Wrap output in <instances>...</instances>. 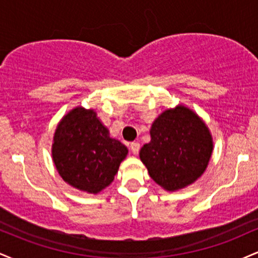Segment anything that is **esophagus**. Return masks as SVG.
Listing matches in <instances>:
<instances>
[{"instance_id":"34e87169","label":"esophagus","mask_w":258,"mask_h":258,"mask_svg":"<svg viewBox=\"0 0 258 258\" xmlns=\"http://www.w3.org/2000/svg\"><path fill=\"white\" fill-rule=\"evenodd\" d=\"M130 148H131V152L135 154V155H137L139 149H141V146H139V143H137V142H133V143H131V146H130Z\"/></svg>"}]
</instances>
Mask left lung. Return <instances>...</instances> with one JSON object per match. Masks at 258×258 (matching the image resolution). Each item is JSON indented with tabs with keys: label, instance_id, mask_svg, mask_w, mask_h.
Wrapping results in <instances>:
<instances>
[{
	"label": "left lung",
	"instance_id": "8db88e82",
	"mask_svg": "<svg viewBox=\"0 0 258 258\" xmlns=\"http://www.w3.org/2000/svg\"><path fill=\"white\" fill-rule=\"evenodd\" d=\"M150 142L139 152L149 176L167 191L193 184L203 176L211 159V132L197 112L178 104L154 120Z\"/></svg>",
	"mask_w": 258,
	"mask_h": 258
}]
</instances>
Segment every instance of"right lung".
I'll use <instances>...</instances> for the list:
<instances>
[{"mask_svg": "<svg viewBox=\"0 0 258 258\" xmlns=\"http://www.w3.org/2000/svg\"><path fill=\"white\" fill-rule=\"evenodd\" d=\"M128 149L110 137L94 109L76 106L59 121L52 159L65 183L90 194L110 185Z\"/></svg>", "mask_w": 258, "mask_h": 258, "instance_id": "right-lung-1", "label": "right lung"}]
</instances>
